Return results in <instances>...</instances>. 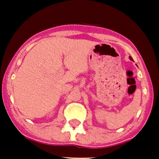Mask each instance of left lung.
Instances as JSON below:
<instances>
[{"instance_id":"obj_1","label":"left lung","mask_w":159,"mask_h":159,"mask_svg":"<svg viewBox=\"0 0 159 159\" xmlns=\"http://www.w3.org/2000/svg\"><path fill=\"white\" fill-rule=\"evenodd\" d=\"M129 58H130V60H132V58L131 57V56H129Z\"/></svg>"}]
</instances>
